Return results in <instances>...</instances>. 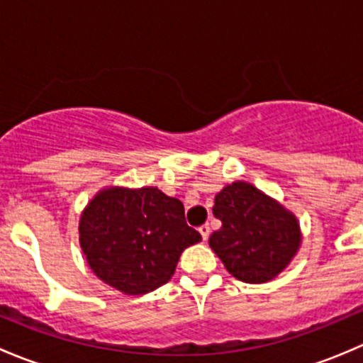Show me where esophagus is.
<instances>
[{
	"label": "esophagus",
	"instance_id": "1",
	"mask_svg": "<svg viewBox=\"0 0 363 363\" xmlns=\"http://www.w3.org/2000/svg\"><path fill=\"white\" fill-rule=\"evenodd\" d=\"M199 232H200V235H202V239L203 240H207L208 239V233H211V226L208 225H202L199 228Z\"/></svg>",
	"mask_w": 363,
	"mask_h": 363
}]
</instances>
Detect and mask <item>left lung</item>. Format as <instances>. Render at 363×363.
<instances>
[{
	"instance_id": "8db88e82",
	"label": "left lung",
	"mask_w": 363,
	"mask_h": 363,
	"mask_svg": "<svg viewBox=\"0 0 363 363\" xmlns=\"http://www.w3.org/2000/svg\"><path fill=\"white\" fill-rule=\"evenodd\" d=\"M212 212L223 225L208 246L239 281L255 284L274 279L298 250L295 216L247 182L223 188Z\"/></svg>"
}]
</instances>
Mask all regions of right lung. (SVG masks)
Returning <instances> with one entry per match:
<instances>
[{"label": "right lung", "mask_w": 363, "mask_h": 363, "mask_svg": "<svg viewBox=\"0 0 363 363\" xmlns=\"http://www.w3.org/2000/svg\"><path fill=\"white\" fill-rule=\"evenodd\" d=\"M79 233L93 272L126 295L168 283L181 252L202 240L181 200L158 188L104 189L82 212Z\"/></svg>", "instance_id": "obj_1"}]
</instances>
